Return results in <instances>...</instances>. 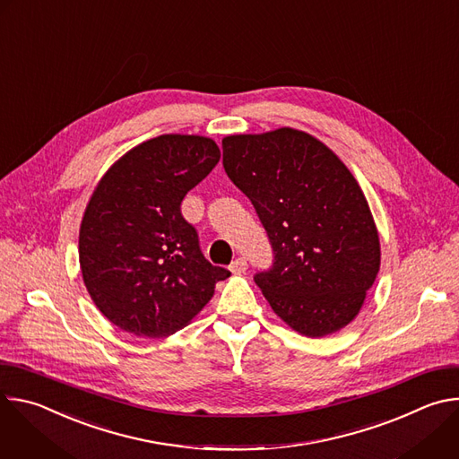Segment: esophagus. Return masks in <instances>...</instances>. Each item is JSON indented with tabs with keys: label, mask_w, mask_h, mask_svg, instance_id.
<instances>
[{
	"label": "esophagus",
	"mask_w": 459,
	"mask_h": 459,
	"mask_svg": "<svg viewBox=\"0 0 459 459\" xmlns=\"http://www.w3.org/2000/svg\"><path fill=\"white\" fill-rule=\"evenodd\" d=\"M247 269H248V264H247L245 257H236V259L232 261V265H230V271H232L234 274H243Z\"/></svg>",
	"instance_id": "1"
}]
</instances>
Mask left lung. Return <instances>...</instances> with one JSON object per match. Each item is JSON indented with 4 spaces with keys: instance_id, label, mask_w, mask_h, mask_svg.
Segmentation results:
<instances>
[{
    "instance_id": "8db88e82",
    "label": "left lung",
    "mask_w": 459,
    "mask_h": 459,
    "mask_svg": "<svg viewBox=\"0 0 459 459\" xmlns=\"http://www.w3.org/2000/svg\"><path fill=\"white\" fill-rule=\"evenodd\" d=\"M223 169L273 247V267L254 274L273 310L310 338L343 329L379 271L377 230L351 170L287 126L225 138Z\"/></svg>"
}]
</instances>
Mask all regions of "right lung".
I'll use <instances>...</instances> for the list:
<instances>
[{
    "label": "right lung",
    "instance_id": "1",
    "mask_svg": "<svg viewBox=\"0 0 459 459\" xmlns=\"http://www.w3.org/2000/svg\"><path fill=\"white\" fill-rule=\"evenodd\" d=\"M220 156L209 138L165 134L126 152L96 186L80 229V265L92 301L121 331L174 334L230 276L204 255L181 214L186 192Z\"/></svg>",
    "mask_w": 459,
    "mask_h": 459
}]
</instances>
